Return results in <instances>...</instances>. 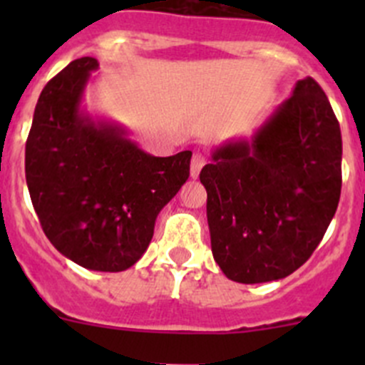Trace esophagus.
I'll list each match as a JSON object with an SVG mask.
<instances>
[{
	"instance_id": "34e87169",
	"label": "esophagus",
	"mask_w": 365,
	"mask_h": 365,
	"mask_svg": "<svg viewBox=\"0 0 365 365\" xmlns=\"http://www.w3.org/2000/svg\"><path fill=\"white\" fill-rule=\"evenodd\" d=\"M203 165H205L203 153H194L192 162H190V176H192V178H197V176H200V171L203 169Z\"/></svg>"
}]
</instances>
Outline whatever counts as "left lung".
Wrapping results in <instances>:
<instances>
[{
  "instance_id": "obj_1",
  "label": "left lung",
  "mask_w": 365,
  "mask_h": 365,
  "mask_svg": "<svg viewBox=\"0 0 365 365\" xmlns=\"http://www.w3.org/2000/svg\"><path fill=\"white\" fill-rule=\"evenodd\" d=\"M342 139L325 91L297 81L251 139L217 146L200 173L213 259L242 284L279 281L322 242L341 196Z\"/></svg>"
}]
</instances>
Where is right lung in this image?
I'll return each mask as SVG.
<instances>
[{"label": "right lung", "mask_w": 365, "mask_h": 365, "mask_svg": "<svg viewBox=\"0 0 365 365\" xmlns=\"http://www.w3.org/2000/svg\"><path fill=\"white\" fill-rule=\"evenodd\" d=\"M95 58L73 60L40 93L26 141V183L40 226L73 263L130 268L148 249L157 215L189 178L192 152L153 157L83 97Z\"/></svg>", "instance_id": "1"}]
</instances>
